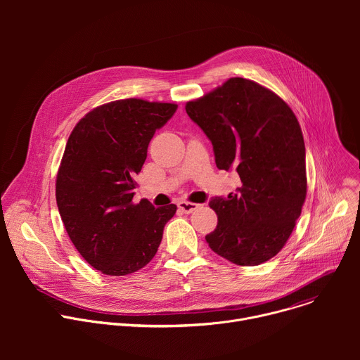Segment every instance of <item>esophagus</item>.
I'll return each instance as SVG.
<instances>
[{"instance_id":"obj_1","label":"esophagus","mask_w":360,"mask_h":360,"mask_svg":"<svg viewBox=\"0 0 360 360\" xmlns=\"http://www.w3.org/2000/svg\"><path fill=\"white\" fill-rule=\"evenodd\" d=\"M198 207H199V205H198V203H193V202H185V200H182V202L178 203V208H179L182 212H185V214L193 212Z\"/></svg>"}]
</instances>
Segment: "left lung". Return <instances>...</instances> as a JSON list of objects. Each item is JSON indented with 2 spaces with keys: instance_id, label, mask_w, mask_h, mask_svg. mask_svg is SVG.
<instances>
[{
  "instance_id": "obj_1",
  "label": "left lung",
  "mask_w": 360,
  "mask_h": 360,
  "mask_svg": "<svg viewBox=\"0 0 360 360\" xmlns=\"http://www.w3.org/2000/svg\"><path fill=\"white\" fill-rule=\"evenodd\" d=\"M186 114L212 142L219 169L236 168L242 186L210 207L218 215L210 248L240 266L261 265L285 246L306 198L304 142L286 102L245 78H231Z\"/></svg>"
}]
</instances>
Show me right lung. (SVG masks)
Returning <instances> with one entry per match:
<instances>
[{
    "mask_svg": "<svg viewBox=\"0 0 360 360\" xmlns=\"http://www.w3.org/2000/svg\"><path fill=\"white\" fill-rule=\"evenodd\" d=\"M176 108L138 98L108 102L68 138L56 184L58 211L77 250L102 274L124 276L148 265L176 212L174 203L132 200L149 141Z\"/></svg>",
    "mask_w": 360,
    "mask_h": 360,
    "instance_id": "right-lung-1",
    "label": "right lung"
}]
</instances>
